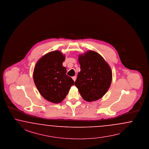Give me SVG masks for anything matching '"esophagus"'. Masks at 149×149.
<instances>
[{
  "label": "esophagus",
  "instance_id": "34e87169",
  "mask_svg": "<svg viewBox=\"0 0 149 149\" xmlns=\"http://www.w3.org/2000/svg\"><path fill=\"white\" fill-rule=\"evenodd\" d=\"M72 79H73V80L74 81V82H75L76 80V76H73V77H72Z\"/></svg>",
  "mask_w": 149,
  "mask_h": 149
}]
</instances>
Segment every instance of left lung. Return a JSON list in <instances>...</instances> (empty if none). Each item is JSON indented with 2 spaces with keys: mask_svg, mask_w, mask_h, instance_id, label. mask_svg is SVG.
<instances>
[{
  "mask_svg": "<svg viewBox=\"0 0 149 149\" xmlns=\"http://www.w3.org/2000/svg\"><path fill=\"white\" fill-rule=\"evenodd\" d=\"M78 61L81 71L74 85L84 100L96 101L110 86L112 78L110 67L99 54L92 50L80 54Z\"/></svg>",
  "mask_w": 149,
  "mask_h": 149,
  "instance_id": "8db88e82",
  "label": "left lung"
}]
</instances>
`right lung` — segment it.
<instances>
[{
  "label": "right lung",
  "instance_id": "1",
  "mask_svg": "<svg viewBox=\"0 0 149 149\" xmlns=\"http://www.w3.org/2000/svg\"><path fill=\"white\" fill-rule=\"evenodd\" d=\"M65 60V55L61 52H51L39 60L34 69V82L39 93L55 104L63 101L74 83L63 66Z\"/></svg>",
  "mask_w": 149,
  "mask_h": 149
}]
</instances>
